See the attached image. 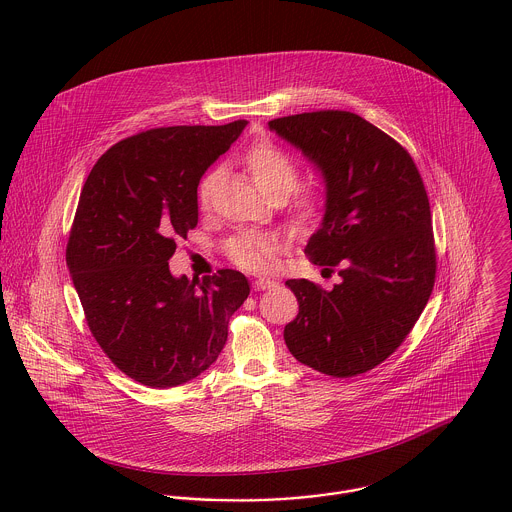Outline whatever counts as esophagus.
<instances>
[{"label": "esophagus", "mask_w": 512, "mask_h": 512, "mask_svg": "<svg viewBox=\"0 0 512 512\" xmlns=\"http://www.w3.org/2000/svg\"><path fill=\"white\" fill-rule=\"evenodd\" d=\"M277 283L273 281V279H267V277H259V279H255L253 281V289L255 291H265V289H271V287H275Z\"/></svg>", "instance_id": "34e87169"}]
</instances>
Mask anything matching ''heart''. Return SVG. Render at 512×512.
Returning <instances> with one entry per match:
<instances>
[{
    "mask_svg": "<svg viewBox=\"0 0 512 512\" xmlns=\"http://www.w3.org/2000/svg\"><path fill=\"white\" fill-rule=\"evenodd\" d=\"M245 167L251 173L259 191L267 197L271 193L289 195L297 185V167L289 155L275 145L255 143L245 155ZM215 177L207 175L199 187L201 203H207ZM319 207V193H309L299 205L301 217H313ZM227 257L241 269L251 273L269 271L277 259V239L259 233H241L227 241Z\"/></svg>",
    "mask_w": 512,
    "mask_h": 512,
    "instance_id": "1",
    "label": "heart"
}]
</instances>
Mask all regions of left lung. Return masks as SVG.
Here are the masks:
<instances>
[{
	"instance_id": "left-lung-1",
	"label": "left lung",
	"mask_w": 512,
	"mask_h": 512,
	"mask_svg": "<svg viewBox=\"0 0 512 512\" xmlns=\"http://www.w3.org/2000/svg\"><path fill=\"white\" fill-rule=\"evenodd\" d=\"M317 169L323 219L305 255L341 283L331 291L289 279L299 301L283 337L291 355L331 377L375 369L405 341L435 285L429 197L411 155L349 111L269 121Z\"/></svg>"
}]
</instances>
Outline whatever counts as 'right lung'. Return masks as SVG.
Instances as JSON below:
<instances>
[{
	"label": "right lung",
	"instance_id": "add662e5",
	"mask_svg": "<svg viewBox=\"0 0 512 512\" xmlns=\"http://www.w3.org/2000/svg\"><path fill=\"white\" fill-rule=\"evenodd\" d=\"M247 121L177 125L115 143L93 165L67 243V267L87 325L127 377L151 389L207 371L249 295L243 273L189 281L169 271L175 239L197 225L203 173Z\"/></svg>",
	"mask_w": 512,
	"mask_h": 512
}]
</instances>
